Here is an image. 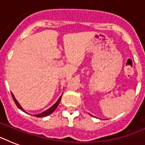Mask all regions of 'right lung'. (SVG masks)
Listing matches in <instances>:
<instances>
[{"instance_id": "1", "label": "right lung", "mask_w": 145, "mask_h": 145, "mask_svg": "<svg viewBox=\"0 0 145 145\" xmlns=\"http://www.w3.org/2000/svg\"><path fill=\"white\" fill-rule=\"evenodd\" d=\"M12 94V99H13V101H14V102L16 103V106L18 107V108L20 109V110H22V111H24V112H25V110H23V108H22L21 105H19V102H18V101H17L16 99V98L14 97V95H13V94L12 93H11ZM61 96H62V95H61V96L59 97V99H58V101L56 102V103L53 105L52 106V107H50L49 109H47L46 110H45V111H44V112L40 113V114H35L34 116H35V117H46V116H48V115L51 114L53 111H54L56 109V108L58 107V105H59V102H60V101H61Z\"/></svg>"}]
</instances>
